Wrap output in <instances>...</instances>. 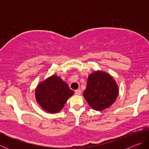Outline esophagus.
I'll return each mask as SVG.
<instances>
[{"mask_svg":"<svg viewBox=\"0 0 149 149\" xmlns=\"http://www.w3.org/2000/svg\"><path fill=\"white\" fill-rule=\"evenodd\" d=\"M81 93V91L80 89H77L75 91V94L76 95H80Z\"/></svg>","mask_w":149,"mask_h":149,"instance_id":"esophagus-1","label":"esophagus"}]
</instances>
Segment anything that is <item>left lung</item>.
<instances>
[{
  "label": "left lung",
  "mask_w": 149,
  "mask_h": 149,
  "mask_svg": "<svg viewBox=\"0 0 149 149\" xmlns=\"http://www.w3.org/2000/svg\"><path fill=\"white\" fill-rule=\"evenodd\" d=\"M118 86L111 75L102 71L89 74L84 97L93 110L101 111L109 108L117 99Z\"/></svg>",
  "instance_id": "8db88e82"
}]
</instances>
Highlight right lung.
<instances>
[{"label": "right lung", "mask_w": 149, "mask_h": 149, "mask_svg": "<svg viewBox=\"0 0 149 149\" xmlns=\"http://www.w3.org/2000/svg\"><path fill=\"white\" fill-rule=\"evenodd\" d=\"M74 94V91L56 75L47 78L35 89L37 103L44 110L51 114L61 111L68 99Z\"/></svg>", "instance_id": "obj_1"}]
</instances>
